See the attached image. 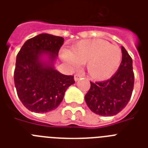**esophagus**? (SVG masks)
<instances>
[{
  "label": "esophagus",
  "mask_w": 148,
  "mask_h": 148,
  "mask_svg": "<svg viewBox=\"0 0 148 148\" xmlns=\"http://www.w3.org/2000/svg\"><path fill=\"white\" fill-rule=\"evenodd\" d=\"M81 74H75V75H74V81H77L79 80V79L81 78Z\"/></svg>",
  "instance_id": "obj_1"
}]
</instances>
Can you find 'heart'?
Masks as SVG:
<instances>
[{"instance_id": "obj_1", "label": "heart", "mask_w": 148, "mask_h": 148, "mask_svg": "<svg viewBox=\"0 0 148 148\" xmlns=\"http://www.w3.org/2000/svg\"><path fill=\"white\" fill-rule=\"evenodd\" d=\"M60 58L73 68L86 64L90 77L95 81H105L117 72L122 60L120 47L102 39L80 40L72 46L71 51L63 49Z\"/></svg>"}]
</instances>
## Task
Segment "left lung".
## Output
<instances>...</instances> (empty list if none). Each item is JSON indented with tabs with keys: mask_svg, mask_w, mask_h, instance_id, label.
<instances>
[{
	"mask_svg": "<svg viewBox=\"0 0 148 148\" xmlns=\"http://www.w3.org/2000/svg\"><path fill=\"white\" fill-rule=\"evenodd\" d=\"M119 68L110 79L90 82L84 99L88 107L96 114L114 116L124 109L131 99L134 84L133 61L123 46Z\"/></svg>",
	"mask_w": 148,
	"mask_h": 148,
	"instance_id": "1",
	"label": "left lung"
}]
</instances>
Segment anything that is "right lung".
<instances>
[{"mask_svg":"<svg viewBox=\"0 0 148 148\" xmlns=\"http://www.w3.org/2000/svg\"><path fill=\"white\" fill-rule=\"evenodd\" d=\"M64 41L62 37L40 34L27 40L17 53L15 88L22 103L32 112L56 109L74 84V76L61 74L54 66Z\"/></svg>","mask_w":148,"mask_h":148,"instance_id":"obj_1","label":"right lung"}]
</instances>
